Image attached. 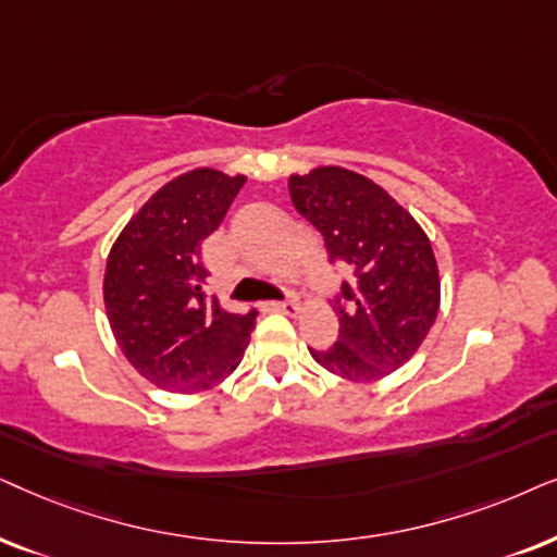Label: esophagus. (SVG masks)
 <instances>
[{
	"label": "esophagus",
	"mask_w": 557,
	"mask_h": 557,
	"mask_svg": "<svg viewBox=\"0 0 557 557\" xmlns=\"http://www.w3.org/2000/svg\"><path fill=\"white\" fill-rule=\"evenodd\" d=\"M270 310H280V313H285V315H298L300 302L298 300H274V302H270Z\"/></svg>",
	"instance_id": "esophagus-1"
}]
</instances>
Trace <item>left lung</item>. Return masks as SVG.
Segmentation results:
<instances>
[{
  "label": "left lung",
  "instance_id": "obj_1",
  "mask_svg": "<svg viewBox=\"0 0 557 557\" xmlns=\"http://www.w3.org/2000/svg\"><path fill=\"white\" fill-rule=\"evenodd\" d=\"M295 211L323 236L331 264L348 274L333 295L338 341L310 348L325 372L376 382L412 359L441 302L433 247L387 190L344 168L293 175Z\"/></svg>",
  "mask_w": 557,
  "mask_h": 557
}]
</instances>
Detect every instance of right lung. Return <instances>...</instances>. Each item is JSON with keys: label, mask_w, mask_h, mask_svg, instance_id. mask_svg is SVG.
Returning a JSON list of instances; mask_svg holds the SVG:
<instances>
[{"label": "right lung", "mask_w": 557, "mask_h": 557, "mask_svg": "<svg viewBox=\"0 0 557 557\" xmlns=\"http://www.w3.org/2000/svg\"><path fill=\"white\" fill-rule=\"evenodd\" d=\"M244 183V175L190 170L162 185L111 247L103 274L111 331L154 387L203 392L239 367L257 310L228 313L203 293L201 244Z\"/></svg>", "instance_id": "1"}]
</instances>
